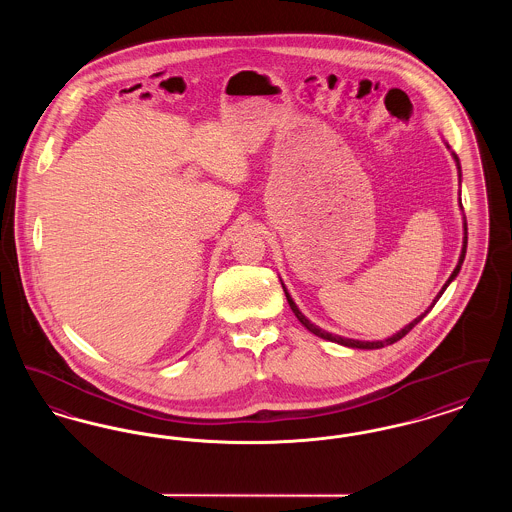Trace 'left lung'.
<instances>
[{
	"mask_svg": "<svg viewBox=\"0 0 512 512\" xmlns=\"http://www.w3.org/2000/svg\"><path fill=\"white\" fill-rule=\"evenodd\" d=\"M453 157H455V161H457V165H459V169H461V163H459V157H457V153H453ZM464 226H466V222H464ZM466 244H468V234H466V228H464V245H463V251H461V257H459V265L455 267V270H453V274L449 276V280H447V284L441 288V292L438 293V297L434 299V303H432V307L436 305V301H438L439 297H441V293L445 292V288L453 282V278L459 274V270H461V265H463L464 261V255H466ZM284 292H286V288H284ZM286 297H288V303H290V307H292L293 313H295V317H297V320L309 330V332H313L315 336H318V338H322V340H330V341H336V343H340V345H345V347H355V349H380V347H384V345H391V343H395V341L401 340V338H405L411 330H413L414 326L422 320V318L426 317V313L432 309H428L424 315H420L418 318H414L413 322L409 324V326H405L401 332H397L395 336H391V338H388V340L384 341H359V340H347V338H341V336H334V334H328L326 330H320L318 326H315L313 322H309L307 318H305V315L297 309V305L293 303L292 297H290V293L286 292Z\"/></svg>",
	"mask_w": 512,
	"mask_h": 512,
	"instance_id": "1",
	"label": "left lung"
}]
</instances>
